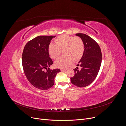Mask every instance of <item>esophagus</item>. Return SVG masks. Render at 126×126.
Masks as SVG:
<instances>
[{
	"label": "esophagus",
	"instance_id": "34e87169",
	"mask_svg": "<svg viewBox=\"0 0 126 126\" xmlns=\"http://www.w3.org/2000/svg\"><path fill=\"white\" fill-rule=\"evenodd\" d=\"M60 70L62 71H63V72H64V71H66V70H65V69H61Z\"/></svg>",
	"mask_w": 126,
	"mask_h": 126
}]
</instances>
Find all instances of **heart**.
<instances>
[{"label":"heart","mask_w":126,"mask_h":126,"mask_svg":"<svg viewBox=\"0 0 126 126\" xmlns=\"http://www.w3.org/2000/svg\"><path fill=\"white\" fill-rule=\"evenodd\" d=\"M55 42V44L49 45L48 53L52 59H56L63 52V56L55 63V66L60 69H66L70 65L72 60L74 62L79 60L84 53V43L79 37L62 35L56 38Z\"/></svg>","instance_id":"heart-1"}]
</instances>
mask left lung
<instances>
[{"instance_id": "1", "label": "left lung", "mask_w": 126, "mask_h": 126, "mask_svg": "<svg viewBox=\"0 0 126 126\" xmlns=\"http://www.w3.org/2000/svg\"><path fill=\"white\" fill-rule=\"evenodd\" d=\"M83 40L85 45L83 55L77 66L74 69L75 75L70 78L72 84L79 87H85L92 83L99 71L102 54L99 46L92 38L84 33H76Z\"/></svg>"}]
</instances>
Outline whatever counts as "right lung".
<instances>
[{
	"instance_id": "right-lung-1",
	"label": "right lung",
	"mask_w": 126,
	"mask_h": 126,
	"mask_svg": "<svg viewBox=\"0 0 126 126\" xmlns=\"http://www.w3.org/2000/svg\"><path fill=\"white\" fill-rule=\"evenodd\" d=\"M55 36H39L27 43L22 55V64L29 82L37 88L46 90L54 85L59 69H50L53 64L48 47ZM45 69H46L45 71Z\"/></svg>"
}]
</instances>
